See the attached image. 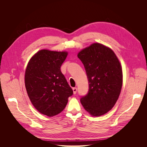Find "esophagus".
<instances>
[{
  "mask_svg": "<svg viewBox=\"0 0 147 147\" xmlns=\"http://www.w3.org/2000/svg\"><path fill=\"white\" fill-rule=\"evenodd\" d=\"M72 90H73L74 94H76V93H77V88H72Z\"/></svg>",
  "mask_w": 147,
  "mask_h": 147,
  "instance_id": "esophagus-1",
  "label": "esophagus"
}]
</instances>
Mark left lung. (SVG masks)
<instances>
[{
    "label": "left lung",
    "instance_id": "1",
    "mask_svg": "<svg viewBox=\"0 0 147 147\" xmlns=\"http://www.w3.org/2000/svg\"><path fill=\"white\" fill-rule=\"evenodd\" d=\"M88 79L89 91L80 102L92 117H100L112 110L119 96L123 84L122 67L114 51L94 43L78 53Z\"/></svg>",
    "mask_w": 147,
    "mask_h": 147
}]
</instances>
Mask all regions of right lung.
<instances>
[{"mask_svg": "<svg viewBox=\"0 0 147 147\" xmlns=\"http://www.w3.org/2000/svg\"><path fill=\"white\" fill-rule=\"evenodd\" d=\"M67 51L39 50L26 67L24 83L35 109L49 117L60 113L73 91L61 71Z\"/></svg>", "mask_w": 147, "mask_h": 147, "instance_id": "obj_1", "label": "right lung"}]
</instances>
